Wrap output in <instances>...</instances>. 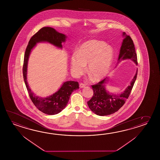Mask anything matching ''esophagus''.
Returning <instances> with one entry per match:
<instances>
[{
    "mask_svg": "<svg viewBox=\"0 0 160 160\" xmlns=\"http://www.w3.org/2000/svg\"><path fill=\"white\" fill-rule=\"evenodd\" d=\"M85 85L84 84H83V83H82V82H80V84H79V87H80V88H84V87H85Z\"/></svg>",
    "mask_w": 160,
    "mask_h": 160,
    "instance_id": "1",
    "label": "esophagus"
}]
</instances>
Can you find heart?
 <instances>
[{
	"instance_id": "obj_1",
	"label": "heart",
	"mask_w": 160,
	"mask_h": 160,
	"mask_svg": "<svg viewBox=\"0 0 160 160\" xmlns=\"http://www.w3.org/2000/svg\"><path fill=\"white\" fill-rule=\"evenodd\" d=\"M114 51L103 41L91 40L84 42L77 53H73L71 60V68L76 75L82 74L88 64V72L95 81L104 78L111 69Z\"/></svg>"
}]
</instances>
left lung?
Returning <instances> with one entry per match:
<instances>
[{
	"mask_svg": "<svg viewBox=\"0 0 160 160\" xmlns=\"http://www.w3.org/2000/svg\"><path fill=\"white\" fill-rule=\"evenodd\" d=\"M125 35V33H123ZM131 59L137 64V53L135 50L133 41L129 35H125L121 47L118 60ZM137 72L131 82V85L126 88L125 91L120 95H110L106 91L105 85L106 78L96 84L92 85L93 95L91 100L87 102L89 108L95 114L98 116H107L113 114L118 111L129 98L134 84L137 78Z\"/></svg>",
	"mask_w": 160,
	"mask_h": 160,
	"instance_id": "8db88e82",
	"label": "left lung"
}]
</instances>
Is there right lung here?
Listing matches in <instances>:
<instances>
[{
    "mask_svg": "<svg viewBox=\"0 0 160 160\" xmlns=\"http://www.w3.org/2000/svg\"><path fill=\"white\" fill-rule=\"evenodd\" d=\"M65 35L57 32L52 27H42L29 40L24 57L23 78L29 98L33 104L39 111L49 115L58 114L64 109L68 102L71 93L79 88L78 82L74 81L65 82L58 91L48 98H42L36 96L31 91L27 82V62L30 52L33 47L35 46L36 42H48L55 46L62 48V43L65 41Z\"/></svg>",
    "mask_w": 160,
    "mask_h": 160,
    "instance_id": "obj_1",
    "label": "right lung"
}]
</instances>
